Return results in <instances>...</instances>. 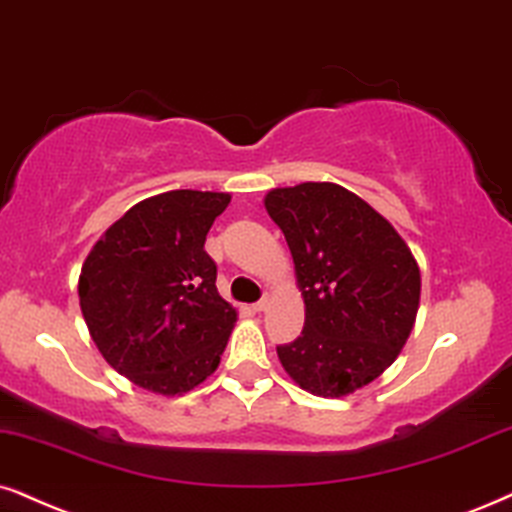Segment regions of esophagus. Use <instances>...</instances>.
Here are the masks:
<instances>
[{
    "label": "esophagus",
    "instance_id": "1",
    "mask_svg": "<svg viewBox=\"0 0 512 512\" xmlns=\"http://www.w3.org/2000/svg\"><path fill=\"white\" fill-rule=\"evenodd\" d=\"M267 307H269V295H264L260 302L252 304V309H255V312H267Z\"/></svg>",
    "mask_w": 512,
    "mask_h": 512
}]
</instances>
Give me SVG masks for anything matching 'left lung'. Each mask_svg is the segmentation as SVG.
<instances>
[{
	"mask_svg": "<svg viewBox=\"0 0 512 512\" xmlns=\"http://www.w3.org/2000/svg\"><path fill=\"white\" fill-rule=\"evenodd\" d=\"M264 208L286 236L304 328L276 347L283 371L316 397H345L394 364L413 331L420 267L387 219L331 181L271 189Z\"/></svg>",
	"mask_w": 512,
	"mask_h": 512,
	"instance_id": "8db88e82",
	"label": "left lung"
}]
</instances>
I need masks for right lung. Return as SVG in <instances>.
<instances>
[{
	"mask_svg": "<svg viewBox=\"0 0 512 512\" xmlns=\"http://www.w3.org/2000/svg\"><path fill=\"white\" fill-rule=\"evenodd\" d=\"M231 193L167 191L129 208L82 264L77 295L101 357L134 385L179 397L217 371L238 319L203 250Z\"/></svg>",
	"mask_w": 512,
	"mask_h": 512,
	"instance_id": "add662e5",
	"label": "right lung"
}]
</instances>
